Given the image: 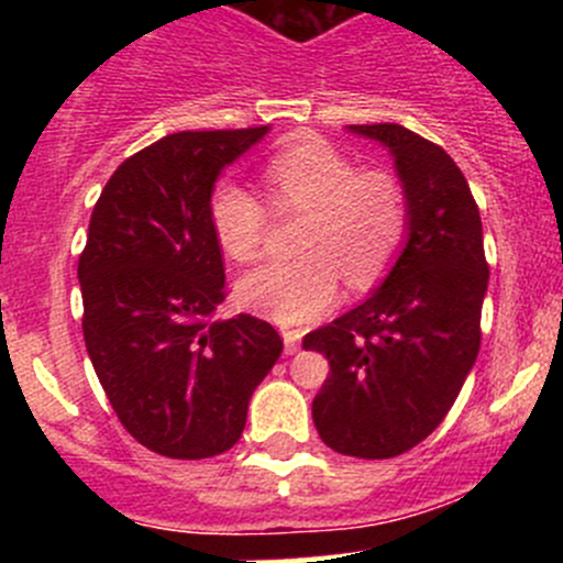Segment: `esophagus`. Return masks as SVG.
I'll return each instance as SVG.
<instances>
[{
  "label": "esophagus",
  "instance_id": "obj_1",
  "mask_svg": "<svg viewBox=\"0 0 563 563\" xmlns=\"http://www.w3.org/2000/svg\"><path fill=\"white\" fill-rule=\"evenodd\" d=\"M283 343H286V354H294L299 349V340H302V329H291V327H283Z\"/></svg>",
  "mask_w": 563,
  "mask_h": 563
}]
</instances>
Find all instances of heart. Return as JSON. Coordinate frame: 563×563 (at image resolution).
Returning a JSON list of instances; mask_svg holds the SVG:
<instances>
[{
    "mask_svg": "<svg viewBox=\"0 0 563 563\" xmlns=\"http://www.w3.org/2000/svg\"><path fill=\"white\" fill-rule=\"evenodd\" d=\"M275 214H308L297 240L302 258L272 261L240 280V299L280 323H305L334 305L340 277L367 291L391 269L411 231V198L391 168H362L329 141L286 146L264 166ZM209 223L225 255L258 258L269 236V209L255 192L223 179L209 196Z\"/></svg>",
    "mask_w": 563,
    "mask_h": 563,
    "instance_id": "1",
    "label": "heart"
}]
</instances>
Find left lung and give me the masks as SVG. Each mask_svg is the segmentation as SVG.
<instances>
[{"label": "left lung", "instance_id": "8db88e82", "mask_svg": "<svg viewBox=\"0 0 563 563\" xmlns=\"http://www.w3.org/2000/svg\"><path fill=\"white\" fill-rule=\"evenodd\" d=\"M387 144L411 198V231L382 288L305 334L329 360L313 422L340 455L384 460L428 439L463 389L482 343L490 266L482 218L457 163L395 122L351 124Z\"/></svg>", "mask_w": 563, "mask_h": 563}]
</instances>
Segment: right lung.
<instances>
[{
  "instance_id": "1",
  "label": "right lung",
  "mask_w": 563,
  "mask_h": 563,
  "mask_svg": "<svg viewBox=\"0 0 563 563\" xmlns=\"http://www.w3.org/2000/svg\"><path fill=\"white\" fill-rule=\"evenodd\" d=\"M266 130L166 135L130 155L92 209L78 258L84 343L122 428L163 457L231 450L283 351L261 318L214 321L225 269L209 196Z\"/></svg>"
}]
</instances>
